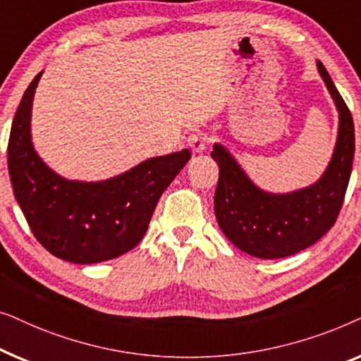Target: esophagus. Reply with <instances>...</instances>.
<instances>
[{
	"label": "esophagus",
	"mask_w": 361,
	"mask_h": 361,
	"mask_svg": "<svg viewBox=\"0 0 361 361\" xmlns=\"http://www.w3.org/2000/svg\"><path fill=\"white\" fill-rule=\"evenodd\" d=\"M187 142H189L192 152H195V154L204 152L207 149V136L202 131L192 133V135L189 136V140H187Z\"/></svg>",
	"instance_id": "esophagus-1"
}]
</instances>
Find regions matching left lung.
<instances>
[{
  "label": "left lung",
  "instance_id": "8db88e82",
  "mask_svg": "<svg viewBox=\"0 0 361 361\" xmlns=\"http://www.w3.org/2000/svg\"><path fill=\"white\" fill-rule=\"evenodd\" d=\"M317 68L338 110V135L332 159L315 184L288 194L266 192L225 146L216 142L212 151L220 169L216 221L236 248L256 258H286L309 248L332 228L343 205L355 154L353 118L320 61Z\"/></svg>",
  "mask_w": 361,
  "mask_h": 361
}]
</instances>
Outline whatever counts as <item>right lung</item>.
I'll return each mask as SVG.
<instances>
[{
  "label": "right lung",
  "instance_id": "right-lung-1",
  "mask_svg": "<svg viewBox=\"0 0 361 361\" xmlns=\"http://www.w3.org/2000/svg\"><path fill=\"white\" fill-rule=\"evenodd\" d=\"M41 75L29 83L11 125L8 169L14 197L49 253L77 264L118 258L142 240L157 200L189 162L190 151L151 157L106 180L63 179L31 141L32 98Z\"/></svg>",
  "mask_w": 361,
  "mask_h": 361
}]
</instances>
